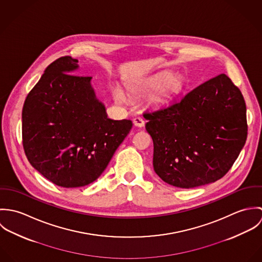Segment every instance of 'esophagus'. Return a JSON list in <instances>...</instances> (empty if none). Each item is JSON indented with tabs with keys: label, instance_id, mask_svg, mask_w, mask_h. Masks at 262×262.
<instances>
[{
	"label": "esophagus",
	"instance_id": "esophagus-1",
	"mask_svg": "<svg viewBox=\"0 0 262 262\" xmlns=\"http://www.w3.org/2000/svg\"><path fill=\"white\" fill-rule=\"evenodd\" d=\"M133 123H134V125H135L136 127H140V128L144 127V125H145V121H144L141 117H136V118H134V119H133Z\"/></svg>",
	"mask_w": 262,
	"mask_h": 262
}]
</instances>
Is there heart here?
<instances>
[{
	"mask_svg": "<svg viewBox=\"0 0 262 262\" xmlns=\"http://www.w3.org/2000/svg\"><path fill=\"white\" fill-rule=\"evenodd\" d=\"M181 86L182 80L179 76L171 75L169 73H163L139 86H131L130 90L132 92H142L156 89L151 98V102L155 105H162L168 102L176 94H178ZM113 96L118 103L127 102L126 95L122 90L118 88L113 90Z\"/></svg>",
	"mask_w": 262,
	"mask_h": 262,
	"instance_id": "obj_1",
	"label": "heart"
}]
</instances>
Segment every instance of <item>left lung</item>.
Instances as JSON below:
<instances>
[{"label": "left lung", "instance_id": "obj_1", "mask_svg": "<svg viewBox=\"0 0 262 262\" xmlns=\"http://www.w3.org/2000/svg\"><path fill=\"white\" fill-rule=\"evenodd\" d=\"M143 117L153 140L154 171L173 187L192 188L220 180L247 138L244 98L224 74Z\"/></svg>", "mask_w": 262, "mask_h": 262}]
</instances>
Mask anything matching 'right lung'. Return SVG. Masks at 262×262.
I'll use <instances>...</instances> for the list:
<instances>
[{
  "mask_svg": "<svg viewBox=\"0 0 262 262\" xmlns=\"http://www.w3.org/2000/svg\"><path fill=\"white\" fill-rule=\"evenodd\" d=\"M78 60L62 56L50 63L28 94L22 111V138L30 164L58 187L95 182L132 128L112 120L91 84L71 75Z\"/></svg>",
  "mask_w": 262,
  "mask_h": 262,
  "instance_id": "right-lung-1",
  "label": "right lung"
}]
</instances>
